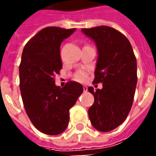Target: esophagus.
<instances>
[{"instance_id":"1","label":"esophagus","mask_w":156,"mask_h":156,"mask_svg":"<svg viewBox=\"0 0 156 156\" xmlns=\"http://www.w3.org/2000/svg\"><path fill=\"white\" fill-rule=\"evenodd\" d=\"M88 90V88H87V86H83V91L86 92Z\"/></svg>"}]
</instances>
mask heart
I'll return each mask as SVG.
<instances>
[{"mask_svg": "<svg viewBox=\"0 0 156 156\" xmlns=\"http://www.w3.org/2000/svg\"><path fill=\"white\" fill-rule=\"evenodd\" d=\"M74 78L77 81L83 82L87 78V72L84 70H79L75 73Z\"/></svg>", "mask_w": 156, "mask_h": 156, "instance_id": "obj_1", "label": "heart"}]
</instances>
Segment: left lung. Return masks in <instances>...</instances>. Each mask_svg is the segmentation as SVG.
Listing matches in <instances>:
<instances>
[{
  "label": "left lung",
  "mask_w": 156,
  "mask_h": 156,
  "mask_svg": "<svg viewBox=\"0 0 156 156\" xmlns=\"http://www.w3.org/2000/svg\"><path fill=\"white\" fill-rule=\"evenodd\" d=\"M82 32L98 48L93 83H103L102 89L88 88L94 97L88 116L96 129L108 132L119 126L130 111L138 79L136 58L129 41L116 29L100 26Z\"/></svg>",
  "instance_id": "left-lung-1"
}]
</instances>
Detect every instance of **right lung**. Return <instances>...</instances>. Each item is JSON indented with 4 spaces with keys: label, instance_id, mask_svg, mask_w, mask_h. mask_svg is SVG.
Here are the masks:
<instances>
[{
    "label": "right lung",
    "instance_id": "add662e5",
    "mask_svg": "<svg viewBox=\"0 0 156 156\" xmlns=\"http://www.w3.org/2000/svg\"><path fill=\"white\" fill-rule=\"evenodd\" d=\"M76 28L57 27L43 28L25 45L19 66L20 90L24 108L32 124L49 135L67 129L69 109L83 88L69 81L63 88L55 84V75L62 69L60 46Z\"/></svg>",
    "mask_w": 156,
    "mask_h": 156
}]
</instances>
